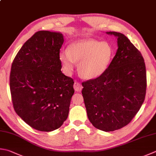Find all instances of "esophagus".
<instances>
[{
    "mask_svg": "<svg viewBox=\"0 0 156 156\" xmlns=\"http://www.w3.org/2000/svg\"><path fill=\"white\" fill-rule=\"evenodd\" d=\"M74 88L76 91H77V92H80V91L82 90V87L79 82H76L74 84Z\"/></svg>",
    "mask_w": 156,
    "mask_h": 156,
    "instance_id": "34e87169",
    "label": "esophagus"
}]
</instances>
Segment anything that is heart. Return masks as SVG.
I'll return each mask as SVG.
<instances>
[{"mask_svg":"<svg viewBox=\"0 0 156 156\" xmlns=\"http://www.w3.org/2000/svg\"><path fill=\"white\" fill-rule=\"evenodd\" d=\"M111 45L95 40H82L73 42L68 51L60 53V60L64 68L71 72L75 62H78V73L84 79H94L103 74L108 68L112 57Z\"/></svg>","mask_w":156,"mask_h":156,"instance_id":"obj_1","label":"heart"}]
</instances>
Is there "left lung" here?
<instances>
[{"instance_id":"left-lung-1","label":"left lung","mask_w":156,"mask_h":156,"mask_svg":"<svg viewBox=\"0 0 156 156\" xmlns=\"http://www.w3.org/2000/svg\"><path fill=\"white\" fill-rule=\"evenodd\" d=\"M118 38L116 53L103 74L82 83L87 115L97 129L109 132L126 126L145 100L147 77L142 55L126 36Z\"/></svg>"}]
</instances>
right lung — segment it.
I'll return each instance as SVG.
<instances>
[{
  "mask_svg": "<svg viewBox=\"0 0 156 156\" xmlns=\"http://www.w3.org/2000/svg\"><path fill=\"white\" fill-rule=\"evenodd\" d=\"M63 34L38 31L24 43L12 63L10 90L17 114L33 129L50 132L68 118L74 80L61 71Z\"/></svg>",
  "mask_w": 156,
  "mask_h": 156,
  "instance_id": "obj_1",
  "label": "right lung"
}]
</instances>
